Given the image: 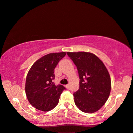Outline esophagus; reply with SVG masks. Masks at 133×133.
Here are the masks:
<instances>
[{
  "mask_svg": "<svg viewBox=\"0 0 133 133\" xmlns=\"http://www.w3.org/2000/svg\"><path fill=\"white\" fill-rule=\"evenodd\" d=\"M65 87H66V89H68V90H69V89L70 88V85H69V84L66 85H65Z\"/></svg>",
  "mask_w": 133,
  "mask_h": 133,
  "instance_id": "esophagus-1",
  "label": "esophagus"
}]
</instances>
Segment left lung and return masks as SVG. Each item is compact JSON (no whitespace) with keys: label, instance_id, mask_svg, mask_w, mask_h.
<instances>
[{"label":"left lung","instance_id":"obj_1","mask_svg":"<svg viewBox=\"0 0 133 133\" xmlns=\"http://www.w3.org/2000/svg\"><path fill=\"white\" fill-rule=\"evenodd\" d=\"M77 66L79 90L74 93L75 105L82 112L92 113L103 107L109 97L111 84L107 69L90 52H66Z\"/></svg>","mask_w":133,"mask_h":133}]
</instances>
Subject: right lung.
<instances>
[{
	"label": "right lung",
	"mask_w": 133,
	"mask_h": 133,
	"mask_svg": "<svg viewBox=\"0 0 133 133\" xmlns=\"http://www.w3.org/2000/svg\"><path fill=\"white\" fill-rule=\"evenodd\" d=\"M66 55L65 52L49 54L34 63L28 72L25 92L28 101L37 110L48 111L55 108L65 90L62 85H55L54 69Z\"/></svg>",
	"instance_id": "right-lung-1"
}]
</instances>
